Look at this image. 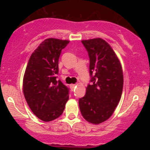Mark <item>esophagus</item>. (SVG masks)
<instances>
[{
    "mask_svg": "<svg viewBox=\"0 0 150 150\" xmlns=\"http://www.w3.org/2000/svg\"><path fill=\"white\" fill-rule=\"evenodd\" d=\"M75 87H76V85H75V84H71L70 85V88H71V89H72V90H73V89L75 88Z\"/></svg>",
    "mask_w": 150,
    "mask_h": 150,
    "instance_id": "34e87169",
    "label": "esophagus"
}]
</instances>
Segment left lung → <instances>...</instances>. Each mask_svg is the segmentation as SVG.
I'll use <instances>...</instances> for the list:
<instances>
[{
	"label": "left lung",
	"instance_id": "1",
	"mask_svg": "<svg viewBox=\"0 0 150 150\" xmlns=\"http://www.w3.org/2000/svg\"><path fill=\"white\" fill-rule=\"evenodd\" d=\"M90 59L91 82L79 99L83 117L91 123L108 120L121 98L123 73L120 62L110 45L100 38L82 40Z\"/></svg>",
	"mask_w": 150,
	"mask_h": 150
}]
</instances>
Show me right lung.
<instances>
[{"label":"right lung","instance_id":"add662e5","mask_svg":"<svg viewBox=\"0 0 150 150\" xmlns=\"http://www.w3.org/2000/svg\"><path fill=\"white\" fill-rule=\"evenodd\" d=\"M68 40L47 38L31 54L23 78V92L34 115L45 122L58 118L69 99V89L57 79L59 58Z\"/></svg>","mask_w":150,"mask_h":150}]
</instances>
